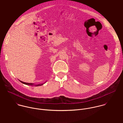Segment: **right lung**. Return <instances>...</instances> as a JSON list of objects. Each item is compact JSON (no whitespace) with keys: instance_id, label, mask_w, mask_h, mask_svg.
Masks as SVG:
<instances>
[{"instance_id":"obj_1","label":"right lung","mask_w":123,"mask_h":123,"mask_svg":"<svg viewBox=\"0 0 123 123\" xmlns=\"http://www.w3.org/2000/svg\"><path fill=\"white\" fill-rule=\"evenodd\" d=\"M19 81L21 82V83H23V84H25V85H31V86H33V85H34V86H42V85H43V84H44L45 82H44V83H42V84H35L34 83H26V82H23V81H21V80H19Z\"/></svg>"}]
</instances>
